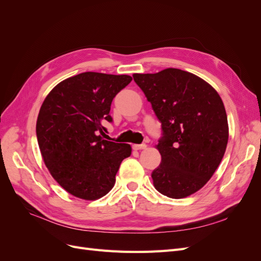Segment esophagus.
Here are the masks:
<instances>
[{
	"instance_id": "esophagus-1",
	"label": "esophagus",
	"mask_w": 261,
	"mask_h": 261,
	"mask_svg": "<svg viewBox=\"0 0 261 261\" xmlns=\"http://www.w3.org/2000/svg\"><path fill=\"white\" fill-rule=\"evenodd\" d=\"M147 145L146 144H141V145H133L134 150H141V149H146Z\"/></svg>"
}]
</instances>
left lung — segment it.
Returning a JSON list of instances; mask_svg holds the SVG:
<instances>
[{
	"label": "left lung",
	"instance_id": "obj_1",
	"mask_svg": "<svg viewBox=\"0 0 261 261\" xmlns=\"http://www.w3.org/2000/svg\"><path fill=\"white\" fill-rule=\"evenodd\" d=\"M162 124L155 148L161 164L151 177L158 192L180 199L207 184L224 155L228 124L223 101L207 82L178 68L134 74Z\"/></svg>",
	"mask_w": 261,
	"mask_h": 261
}]
</instances>
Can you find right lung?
Masks as SVG:
<instances>
[{"mask_svg":"<svg viewBox=\"0 0 261 261\" xmlns=\"http://www.w3.org/2000/svg\"><path fill=\"white\" fill-rule=\"evenodd\" d=\"M128 75L86 72L61 82L39 111L36 133L44 164L53 178L77 198L96 200L115 184L128 144L105 139L102 123L112 122L113 98L127 86Z\"/></svg>","mask_w":261,"mask_h":261,"instance_id":"1","label":"right lung"}]
</instances>
